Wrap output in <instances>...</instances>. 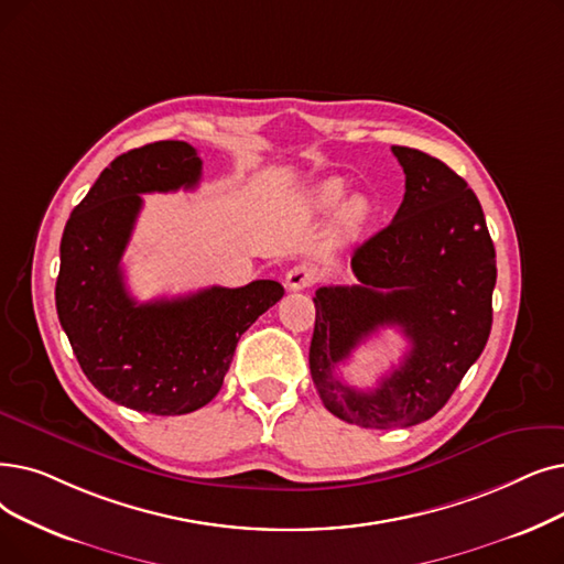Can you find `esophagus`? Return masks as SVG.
Returning <instances> with one entry per match:
<instances>
[{
  "mask_svg": "<svg viewBox=\"0 0 564 564\" xmlns=\"http://www.w3.org/2000/svg\"><path fill=\"white\" fill-rule=\"evenodd\" d=\"M317 267L308 264V262H302V264H295L290 269V272L285 274V288L297 292V290H306L311 288L315 281H317Z\"/></svg>",
  "mask_w": 564,
  "mask_h": 564,
  "instance_id": "obj_1",
  "label": "esophagus"
}]
</instances>
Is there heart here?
Returning a JSON list of instances; mask_svg holds the SVG:
<instances>
[{
  "mask_svg": "<svg viewBox=\"0 0 564 564\" xmlns=\"http://www.w3.org/2000/svg\"><path fill=\"white\" fill-rule=\"evenodd\" d=\"M343 195H346V184L332 177V180L315 184L308 191L306 207L313 212H329L340 203ZM369 214H371L369 200H366L364 195H352V198L343 203V207L338 209L336 230L343 237H355L364 228V224L369 221Z\"/></svg>",
  "mask_w": 564,
  "mask_h": 564,
  "instance_id": "obj_1",
  "label": "heart"
}]
</instances>
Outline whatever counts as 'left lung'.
<instances>
[{"instance_id":"left-lung-1","label":"left lung","mask_w":564,"mask_h":564,"mask_svg":"<svg viewBox=\"0 0 564 564\" xmlns=\"http://www.w3.org/2000/svg\"><path fill=\"white\" fill-rule=\"evenodd\" d=\"M405 173L391 224L352 253L355 285L315 290L311 378L325 408L364 429L431 420L481 355L494 323L496 249L477 195L440 159L391 147ZM380 326L411 343L376 390L340 383L335 366Z\"/></svg>"}]
</instances>
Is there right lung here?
<instances>
[{
    "label": "right lung",
    "instance_id": "right-lung-1",
    "mask_svg": "<svg viewBox=\"0 0 564 564\" xmlns=\"http://www.w3.org/2000/svg\"><path fill=\"white\" fill-rule=\"evenodd\" d=\"M200 175L198 152L182 140L121 154L70 212L59 243L55 304L83 373L110 401L161 417L207 405L239 336L283 297V285L264 279L144 304L131 297L121 256L142 193L195 188Z\"/></svg>",
    "mask_w": 564,
    "mask_h": 564
}]
</instances>
